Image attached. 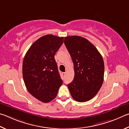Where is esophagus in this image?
<instances>
[{
    "mask_svg": "<svg viewBox=\"0 0 129 129\" xmlns=\"http://www.w3.org/2000/svg\"><path fill=\"white\" fill-rule=\"evenodd\" d=\"M62 75H63V76H64L65 75H66V73H62Z\"/></svg>",
    "mask_w": 129,
    "mask_h": 129,
    "instance_id": "1",
    "label": "esophagus"
}]
</instances>
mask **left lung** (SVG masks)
Returning <instances> with one entry per match:
<instances>
[{
  "label": "left lung",
  "instance_id": "left-lung-1",
  "mask_svg": "<svg viewBox=\"0 0 129 129\" xmlns=\"http://www.w3.org/2000/svg\"><path fill=\"white\" fill-rule=\"evenodd\" d=\"M64 43L74 63L75 76L68 88L78 102L92 99L102 86L104 63L96 47L86 38L73 36L64 37Z\"/></svg>",
  "mask_w": 129,
  "mask_h": 129
}]
</instances>
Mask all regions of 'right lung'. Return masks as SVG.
Masks as SVG:
<instances>
[{
	"instance_id": "right-lung-1",
	"label": "right lung",
	"mask_w": 129,
	"mask_h": 129,
	"mask_svg": "<svg viewBox=\"0 0 129 129\" xmlns=\"http://www.w3.org/2000/svg\"><path fill=\"white\" fill-rule=\"evenodd\" d=\"M64 37L47 35L36 41L25 55L22 76L31 95L43 103L55 99L63 81L54 56L63 44Z\"/></svg>"
}]
</instances>
